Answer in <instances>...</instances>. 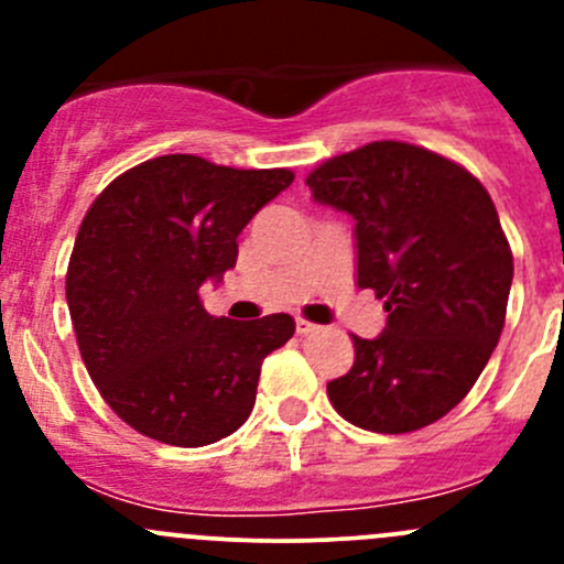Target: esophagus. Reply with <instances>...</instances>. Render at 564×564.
Returning <instances> with one entry per match:
<instances>
[{
  "mask_svg": "<svg viewBox=\"0 0 564 564\" xmlns=\"http://www.w3.org/2000/svg\"><path fill=\"white\" fill-rule=\"evenodd\" d=\"M294 324H297V333H300V335L316 333V329H318L314 322H308V318H303V316H297V318H294Z\"/></svg>",
  "mask_w": 564,
  "mask_h": 564,
  "instance_id": "obj_1",
  "label": "esophagus"
}]
</instances>
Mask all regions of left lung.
<instances>
[{"label": "left lung", "mask_w": 564, "mask_h": 564, "mask_svg": "<svg viewBox=\"0 0 564 564\" xmlns=\"http://www.w3.org/2000/svg\"><path fill=\"white\" fill-rule=\"evenodd\" d=\"M314 202L355 218L357 286L388 324L355 340V366L327 384L340 417L406 434L471 390L505 327L513 253L486 187L458 163L403 141H371L305 180Z\"/></svg>", "instance_id": "1"}]
</instances>
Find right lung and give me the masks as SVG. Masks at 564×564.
<instances>
[{"label":"right lung","mask_w":564,"mask_h":564,"mask_svg":"<svg viewBox=\"0 0 564 564\" xmlns=\"http://www.w3.org/2000/svg\"><path fill=\"white\" fill-rule=\"evenodd\" d=\"M292 182L289 169L163 155L119 174L87 209L67 308L95 388L130 429L202 447L248 420L261 362L294 318H215L198 289L237 264L240 231Z\"/></svg>","instance_id":"right-lung-1"}]
</instances>
